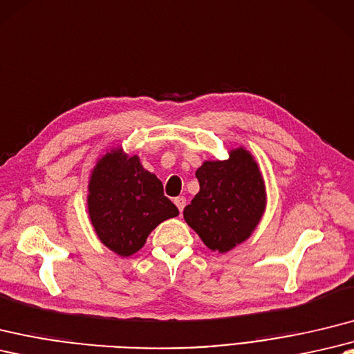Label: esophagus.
<instances>
[{"label":"esophagus","mask_w":354,"mask_h":354,"mask_svg":"<svg viewBox=\"0 0 354 354\" xmlns=\"http://www.w3.org/2000/svg\"><path fill=\"white\" fill-rule=\"evenodd\" d=\"M174 202H175V205L178 207L179 212H183V209H184V207H185V203H187L185 197H184V196H178V197H175Z\"/></svg>","instance_id":"esophagus-1"}]
</instances>
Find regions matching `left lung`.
<instances>
[{"mask_svg": "<svg viewBox=\"0 0 354 354\" xmlns=\"http://www.w3.org/2000/svg\"><path fill=\"white\" fill-rule=\"evenodd\" d=\"M227 160H207L196 170L201 190L184 220L212 252L227 253L249 240L267 208L266 183L250 151L238 146Z\"/></svg>", "mask_w": 354, "mask_h": 354, "instance_id": "obj_1", "label": "left lung"}]
</instances>
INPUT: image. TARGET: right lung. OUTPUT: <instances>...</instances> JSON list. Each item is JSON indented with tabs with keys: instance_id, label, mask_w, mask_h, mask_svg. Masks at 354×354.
Segmentation results:
<instances>
[{
	"instance_id": "add662e5",
	"label": "right lung",
	"mask_w": 354,
	"mask_h": 354,
	"mask_svg": "<svg viewBox=\"0 0 354 354\" xmlns=\"http://www.w3.org/2000/svg\"><path fill=\"white\" fill-rule=\"evenodd\" d=\"M87 212L100 241L122 258L137 253L155 227L179 214L161 180L122 146L101 155L90 171Z\"/></svg>"
}]
</instances>
